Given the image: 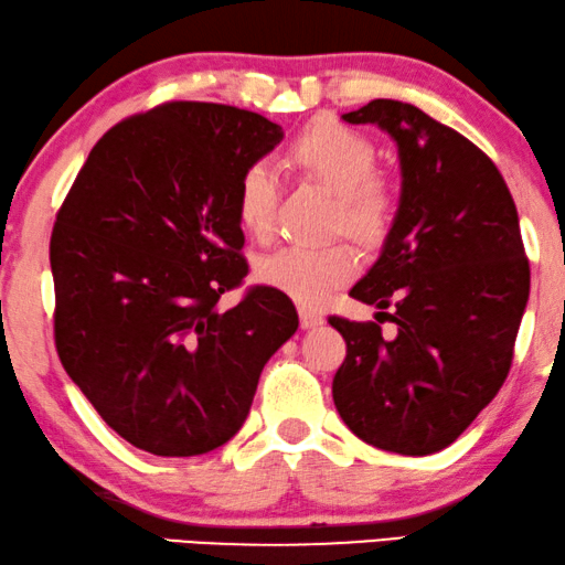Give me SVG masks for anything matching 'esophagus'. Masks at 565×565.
<instances>
[{
  "label": "esophagus",
  "mask_w": 565,
  "mask_h": 565,
  "mask_svg": "<svg viewBox=\"0 0 565 565\" xmlns=\"http://www.w3.org/2000/svg\"><path fill=\"white\" fill-rule=\"evenodd\" d=\"M324 322V317H322V312H317V309H312V307H299V324L305 330H312V328H317V324H322Z\"/></svg>",
  "instance_id": "1"
}]
</instances>
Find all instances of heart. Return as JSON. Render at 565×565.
Listing matches in <instances>:
<instances>
[{"instance_id":"1","label":"heart","mask_w":565,"mask_h":565,"mask_svg":"<svg viewBox=\"0 0 565 565\" xmlns=\"http://www.w3.org/2000/svg\"><path fill=\"white\" fill-rule=\"evenodd\" d=\"M289 161L309 179L338 196L335 225L361 243H379L394 222V192L376 171V148L353 127L338 120H317L289 146ZM279 177L266 161L243 169L235 186V214L250 235L271 233ZM361 258L351 243L284 245L260 258L258 281L286 294L305 307H317L359 274Z\"/></svg>"}]
</instances>
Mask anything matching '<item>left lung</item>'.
Segmentation results:
<instances>
[{"label": "left lung", "instance_id": "8db88e82", "mask_svg": "<svg viewBox=\"0 0 565 565\" xmlns=\"http://www.w3.org/2000/svg\"><path fill=\"white\" fill-rule=\"evenodd\" d=\"M399 146L402 202L384 250L351 297L392 307L379 322L330 315L345 340L332 399L363 443L430 456L494 399L530 297L518 206L494 161L452 127L396 99L343 115Z\"/></svg>", "mask_w": 565, "mask_h": 565}]
</instances>
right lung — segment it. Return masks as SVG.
<instances>
[{"instance_id":"add662e5","label":"right lung","mask_w":565,"mask_h":565,"mask_svg":"<svg viewBox=\"0 0 565 565\" xmlns=\"http://www.w3.org/2000/svg\"><path fill=\"white\" fill-rule=\"evenodd\" d=\"M281 138L248 109L166 102L102 135L55 214V351L135 448L186 458L225 445L299 328L271 286L220 309L248 276L237 179Z\"/></svg>"}]
</instances>
